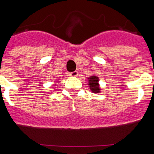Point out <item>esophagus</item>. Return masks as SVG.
Segmentation results:
<instances>
[{"label": "esophagus", "instance_id": "esophagus-1", "mask_svg": "<svg viewBox=\"0 0 154 154\" xmlns=\"http://www.w3.org/2000/svg\"><path fill=\"white\" fill-rule=\"evenodd\" d=\"M78 74H79L78 71H75V72H72L69 73V75L72 76V77H75V76L78 75Z\"/></svg>", "mask_w": 154, "mask_h": 154}]
</instances>
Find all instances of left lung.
Wrapping results in <instances>:
<instances>
[{"mask_svg":"<svg viewBox=\"0 0 154 154\" xmlns=\"http://www.w3.org/2000/svg\"><path fill=\"white\" fill-rule=\"evenodd\" d=\"M88 79H89V89H91V91L94 93H99L101 89H99V77L96 75H92Z\"/></svg>","mask_w":154,"mask_h":154,"instance_id":"obj_1","label":"left lung"}]
</instances>
